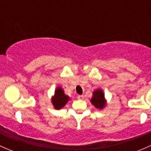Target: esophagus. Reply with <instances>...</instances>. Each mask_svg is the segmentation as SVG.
I'll list each match as a JSON object with an SVG mask.
<instances>
[{"instance_id": "esophagus-1", "label": "esophagus", "mask_w": 151, "mask_h": 151, "mask_svg": "<svg viewBox=\"0 0 151 151\" xmlns=\"http://www.w3.org/2000/svg\"><path fill=\"white\" fill-rule=\"evenodd\" d=\"M77 99H78L83 100V99H84V96H83V95H78V96H77Z\"/></svg>"}]
</instances>
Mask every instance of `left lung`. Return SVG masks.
I'll use <instances>...</instances> for the list:
<instances>
[{
	"label": "left lung",
	"mask_w": 151,
	"mask_h": 151,
	"mask_svg": "<svg viewBox=\"0 0 151 151\" xmlns=\"http://www.w3.org/2000/svg\"><path fill=\"white\" fill-rule=\"evenodd\" d=\"M91 103L96 108L102 109L105 105L104 93L101 90H96L93 92V96L91 100Z\"/></svg>",
	"instance_id": "obj_1"
}]
</instances>
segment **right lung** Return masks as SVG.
Wrapping results in <instances>:
<instances>
[{
  "label": "right lung",
  "instance_id": "obj_1",
  "mask_svg": "<svg viewBox=\"0 0 151 151\" xmlns=\"http://www.w3.org/2000/svg\"><path fill=\"white\" fill-rule=\"evenodd\" d=\"M68 99L69 98L66 95H65L63 90L60 88H58L55 91V96L52 99V104L56 109H61L68 102Z\"/></svg>",
  "mask_w": 151,
  "mask_h": 151
}]
</instances>
